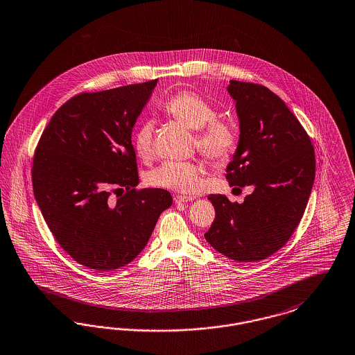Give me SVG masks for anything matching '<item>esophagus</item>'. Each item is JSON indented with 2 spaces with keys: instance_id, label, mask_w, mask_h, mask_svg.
Here are the masks:
<instances>
[{
  "instance_id": "obj_1",
  "label": "esophagus",
  "mask_w": 355,
  "mask_h": 355,
  "mask_svg": "<svg viewBox=\"0 0 355 355\" xmlns=\"http://www.w3.org/2000/svg\"><path fill=\"white\" fill-rule=\"evenodd\" d=\"M194 200V197H186V196H175L174 202L175 203H184V202H191Z\"/></svg>"
}]
</instances>
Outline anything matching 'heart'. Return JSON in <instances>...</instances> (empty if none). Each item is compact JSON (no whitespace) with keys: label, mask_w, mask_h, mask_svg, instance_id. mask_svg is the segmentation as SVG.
Wrapping results in <instances>:
<instances>
[{"label":"heart","mask_w":355,"mask_h":355,"mask_svg":"<svg viewBox=\"0 0 355 355\" xmlns=\"http://www.w3.org/2000/svg\"><path fill=\"white\" fill-rule=\"evenodd\" d=\"M164 110L189 129L198 130L196 136L197 148L209 159L222 162L234 152L238 140L236 128L231 120L216 117L215 107L203 96L191 91H181L165 103ZM153 137V121H144L133 137V148L137 157L141 159L152 157ZM202 171L203 168L198 162L166 161L149 174V182L153 186L191 194L200 187Z\"/></svg>","instance_id":"1"}]
</instances>
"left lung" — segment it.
<instances>
[{"instance_id": "left-lung-1", "label": "left lung", "mask_w": 355, "mask_h": 355, "mask_svg": "<svg viewBox=\"0 0 355 355\" xmlns=\"http://www.w3.org/2000/svg\"><path fill=\"white\" fill-rule=\"evenodd\" d=\"M239 141L227 165L230 186H252L243 203L211 194L215 209L206 241L236 261H259L279 251L298 226L312 191L315 158L309 136L267 87L230 80Z\"/></svg>"}]
</instances>
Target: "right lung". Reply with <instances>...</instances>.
Masks as SVG:
<instances>
[{
    "label": "right lung",
    "instance_id": "add662e5",
    "mask_svg": "<svg viewBox=\"0 0 355 355\" xmlns=\"http://www.w3.org/2000/svg\"><path fill=\"white\" fill-rule=\"evenodd\" d=\"M156 85L155 79L73 96L38 142L31 171L37 203L59 245L87 268L129 264L173 203L168 190H136L132 132ZM111 188L126 194L112 199Z\"/></svg>",
    "mask_w": 355,
    "mask_h": 355
}]
</instances>
